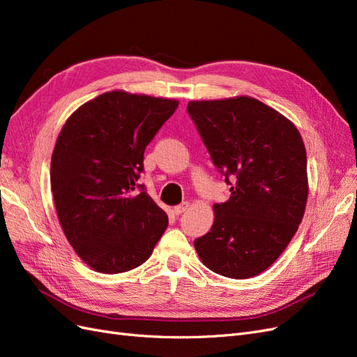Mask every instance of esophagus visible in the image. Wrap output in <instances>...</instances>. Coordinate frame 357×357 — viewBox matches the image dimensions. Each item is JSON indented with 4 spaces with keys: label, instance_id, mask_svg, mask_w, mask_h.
Instances as JSON below:
<instances>
[{
    "label": "esophagus",
    "instance_id": "34e87169",
    "mask_svg": "<svg viewBox=\"0 0 357 357\" xmlns=\"http://www.w3.org/2000/svg\"><path fill=\"white\" fill-rule=\"evenodd\" d=\"M188 208H189V202H181V204L176 205V207H174V210H172V211H174V214L180 215L181 213H185V211H186Z\"/></svg>",
    "mask_w": 357,
    "mask_h": 357
}]
</instances>
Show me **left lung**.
<instances>
[{
  "label": "left lung",
  "mask_w": 357,
  "mask_h": 357,
  "mask_svg": "<svg viewBox=\"0 0 357 357\" xmlns=\"http://www.w3.org/2000/svg\"><path fill=\"white\" fill-rule=\"evenodd\" d=\"M188 113L231 185L229 199L213 205L210 232L193 244L215 274L255 277L284 252L304 218V142L289 119L250 96L190 101Z\"/></svg>",
  "instance_id": "8db88e82"
}]
</instances>
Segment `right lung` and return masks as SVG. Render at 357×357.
<instances>
[{
	"label": "right lung",
	"mask_w": 357,
	"mask_h": 357,
	"mask_svg": "<svg viewBox=\"0 0 357 357\" xmlns=\"http://www.w3.org/2000/svg\"><path fill=\"white\" fill-rule=\"evenodd\" d=\"M177 107L176 100L112 91L62 126L50 162L53 201L68 243L95 271L139 266L165 232L167 213L137 180L147 144Z\"/></svg>",
	"instance_id": "right-lung-1"
}]
</instances>
